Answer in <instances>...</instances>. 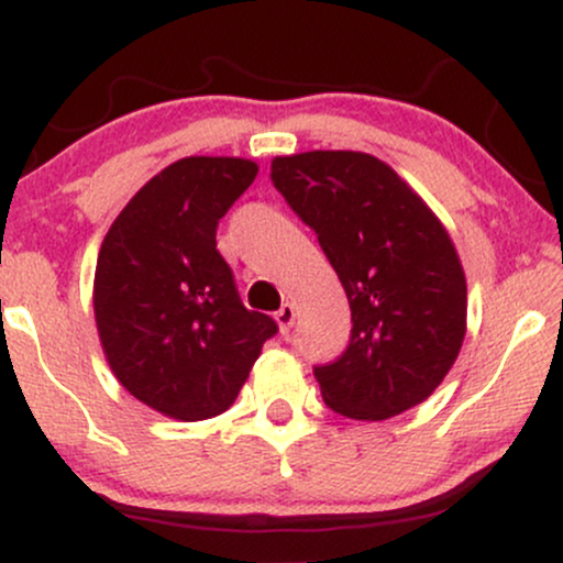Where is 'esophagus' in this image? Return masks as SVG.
I'll list each match as a JSON object with an SVG mask.
<instances>
[{
	"instance_id": "esophagus-1",
	"label": "esophagus",
	"mask_w": 563,
	"mask_h": 563,
	"mask_svg": "<svg viewBox=\"0 0 563 563\" xmlns=\"http://www.w3.org/2000/svg\"><path fill=\"white\" fill-rule=\"evenodd\" d=\"M275 320H277V328H280V333H288L290 328H294V320H296V309L294 303H283L280 309L275 312Z\"/></svg>"
}]
</instances>
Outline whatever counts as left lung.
I'll return each mask as SVG.
<instances>
[{"mask_svg":"<svg viewBox=\"0 0 563 563\" xmlns=\"http://www.w3.org/2000/svg\"><path fill=\"white\" fill-rule=\"evenodd\" d=\"M269 177L318 232L352 309L346 352L314 367L325 405L386 421L426 402L466 339V273L448 228L371 153L275 156Z\"/></svg>","mask_w":563,"mask_h":563,"instance_id":"left-lung-1","label":"left lung"}]
</instances>
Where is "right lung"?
<instances>
[{
  "label": "right lung",
  "instance_id": "right-lung-1",
  "mask_svg": "<svg viewBox=\"0 0 563 563\" xmlns=\"http://www.w3.org/2000/svg\"><path fill=\"white\" fill-rule=\"evenodd\" d=\"M260 166L187 156L134 192L100 245L92 307L119 384L174 421H206L235 402L273 318L249 312L217 224Z\"/></svg>",
  "mask_w": 563,
  "mask_h": 563
}]
</instances>
